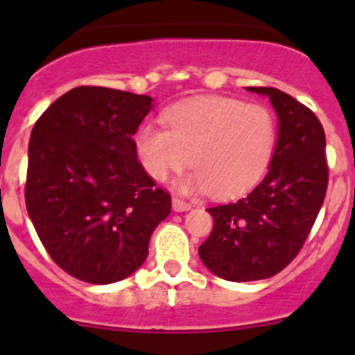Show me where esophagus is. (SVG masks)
<instances>
[{
    "instance_id": "obj_1",
    "label": "esophagus",
    "mask_w": 355,
    "mask_h": 355,
    "mask_svg": "<svg viewBox=\"0 0 355 355\" xmlns=\"http://www.w3.org/2000/svg\"><path fill=\"white\" fill-rule=\"evenodd\" d=\"M171 204H173V211H177V213H184V211L191 209V204L185 202L184 199L173 198V200H171Z\"/></svg>"
}]
</instances>
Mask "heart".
<instances>
[{"label": "heart", "instance_id": "b5f03b06", "mask_svg": "<svg viewBox=\"0 0 355 355\" xmlns=\"http://www.w3.org/2000/svg\"><path fill=\"white\" fill-rule=\"evenodd\" d=\"M166 128L146 121L135 134V151L149 177L163 182L185 163L194 168L184 191L207 189L232 198L252 187L268 170L277 144V121L263 105L207 99L164 113Z\"/></svg>", "mask_w": 355, "mask_h": 355}]
</instances>
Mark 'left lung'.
Masks as SVG:
<instances>
[{
  "instance_id": "8db88e82",
  "label": "left lung",
  "mask_w": 355,
  "mask_h": 355,
  "mask_svg": "<svg viewBox=\"0 0 355 355\" xmlns=\"http://www.w3.org/2000/svg\"><path fill=\"white\" fill-rule=\"evenodd\" d=\"M247 91L270 98L278 116V139L266 177L254 191L207 207L214 225L199 256L207 270L228 282L264 280L292 263L328 187L327 139L316 114L278 89Z\"/></svg>"
}]
</instances>
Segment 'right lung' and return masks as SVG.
<instances>
[{
    "instance_id": "add662e5",
    "label": "right lung",
    "mask_w": 355,
    "mask_h": 355,
    "mask_svg": "<svg viewBox=\"0 0 355 355\" xmlns=\"http://www.w3.org/2000/svg\"><path fill=\"white\" fill-rule=\"evenodd\" d=\"M155 99L80 85L35 121L25 204L51 259L82 282L130 277L171 198L137 159L134 135Z\"/></svg>"
}]
</instances>
